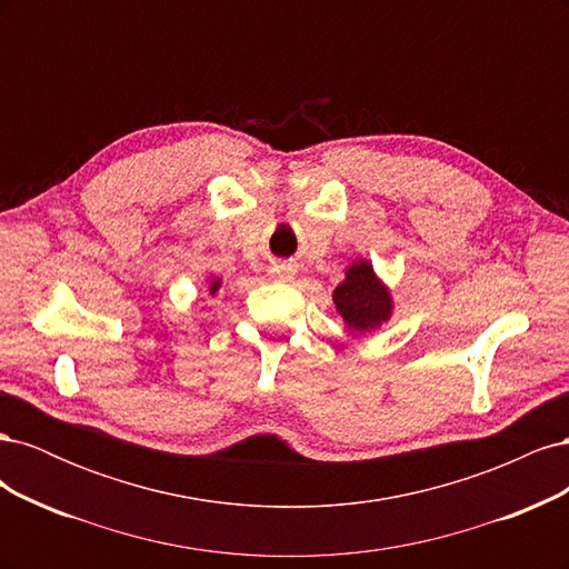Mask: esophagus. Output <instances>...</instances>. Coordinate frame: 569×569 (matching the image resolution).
Listing matches in <instances>:
<instances>
[{
	"label": "esophagus",
	"instance_id": "1",
	"mask_svg": "<svg viewBox=\"0 0 569 569\" xmlns=\"http://www.w3.org/2000/svg\"><path fill=\"white\" fill-rule=\"evenodd\" d=\"M272 278H278V280H291V270L289 268H284V266H274L272 268Z\"/></svg>",
	"mask_w": 569,
	"mask_h": 569
}]
</instances>
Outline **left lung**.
Masks as SVG:
<instances>
[{
	"instance_id": "left-lung-1",
	"label": "left lung",
	"mask_w": 569,
	"mask_h": 569,
	"mask_svg": "<svg viewBox=\"0 0 569 569\" xmlns=\"http://www.w3.org/2000/svg\"><path fill=\"white\" fill-rule=\"evenodd\" d=\"M332 299L349 330H375L391 316L389 291L375 278V270L368 261H358L347 270V280L335 289Z\"/></svg>"
}]
</instances>
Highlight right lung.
I'll return each instance as SVG.
<instances>
[{
	"instance_id": "obj_1",
	"label": "right lung",
	"mask_w": 569,
	"mask_h": 569,
	"mask_svg": "<svg viewBox=\"0 0 569 569\" xmlns=\"http://www.w3.org/2000/svg\"><path fill=\"white\" fill-rule=\"evenodd\" d=\"M218 287H220V280H211V295H216V291H218Z\"/></svg>"
}]
</instances>
